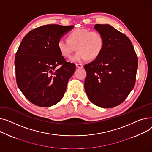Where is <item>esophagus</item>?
<instances>
[{"label": "esophagus", "instance_id": "obj_1", "mask_svg": "<svg viewBox=\"0 0 152 152\" xmlns=\"http://www.w3.org/2000/svg\"><path fill=\"white\" fill-rule=\"evenodd\" d=\"M75 66H76V68L77 69H81L83 67V64H76Z\"/></svg>", "mask_w": 152, "mask_h": 152}]
</instances>
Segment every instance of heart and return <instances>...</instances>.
<instances>
[{
	"label": "heart",
	"instance_id": "1",
	"mask_svg": "<svg viewBox=\"0 0 152 152\" xmlns=\"http://www.w3.org/2000/svg\"><path fill=\"white\" fill-rule=\"evenodd\" d=\"M57 47L61 56L66 58H69L75 49L78 50L71 58V62L93 60L99 57L103 51L104 38L99 31L77 29L69 34L67 40L59 39Z\"/></svg>",
	"mask_w": 152,
	"mask_h": 152
}]
</instances>
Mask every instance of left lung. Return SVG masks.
<instances>
[{"mask_svg":"<svg viewBox=\"0 0 152 152\" xmlns=\"http://www.w3.org/2000/svg\"><path fill=\"white\" fill-rule=\"evenodd\" d=\"M104 38L101 54L85 66V89L88 99L102 108L122 103L136 82L138 59L126 35L109 24H96Z\"/></svg>","mask_w":152,"mask_h":152,"instance_id":"1","label":"left lung"}]
</instances>
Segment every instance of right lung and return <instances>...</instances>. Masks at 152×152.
Returning a JSON list of instances; mask_svg holds the SVG:
<instances>
[{
    "mask_svg": "<svg viewBox=\"0 0 152 152\" xmlns=\"http://www.w3.org/2000/svg\"><path fill=\"white\" fill-rule=\"evenodd\" d=\"M73 28L74 26L45 25L29 32L21 41L15 59L16 83L32 104L48 107L64 96L75 65L61 56L57 43Z\"/></svg>",
    "mask_w": 152,
    "mask_h": 152,
    "instance_id": "1",
    "label": "right lung"
}]
</instances>
